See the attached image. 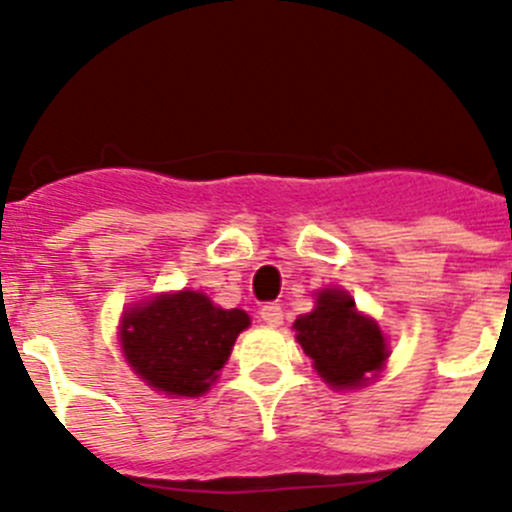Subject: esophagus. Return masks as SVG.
Masks as SVG:
<instances>
[{
  "instance_id": "34e87169",
  "label": "esophagus",
  "mask_w": 512,
  "mask_h": 512,
  "mask_svg": "<svg viewBox=\"0 0 512 512\" xmlns=\"http://www.w3.org/2000/svg\"><path fill=\"white\" fill-rule=\"evenodd\" d=\"M259 315L266 325H282L284 320V310L282 305H277V302H266V305L261 307Z\"/></svg>"
}]
</instances>
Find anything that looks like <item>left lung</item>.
<instances>
[{"instance_id": "1", "label": "left lung", "mask_w": 512, "mask_h": 512, "mask_svg": "<svg viewBox=\"0 0 512 512\" xmlns=\"http://www.w3.org/2000/svg\"><path fill=\"white\" fill-rule=\"evenodd\" d=\"M297 341L330 387H361L387 359L377 323L356 312L343 289H323L318 307L295 320Z\"/></svg>"}]
</instances>
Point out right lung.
<instances>
[{
	"label": "right lung",
	"mask_w": 512,
	"mask_h": 512,
	"mask_svg": "<svg viewBox=\"0 0 512 512\" xmlns=\"http://www.w3.org/2000/svg\"><path fill=\"white\" fill-rule=\"evenodd\" d=\"M243 310H223L202 292L161 295L122 315V351L140 379L166 395L210 390L243 328Z\"/></svg>",
	"instance_id": "right-lung-1"
}]
</instances>
